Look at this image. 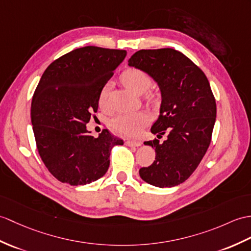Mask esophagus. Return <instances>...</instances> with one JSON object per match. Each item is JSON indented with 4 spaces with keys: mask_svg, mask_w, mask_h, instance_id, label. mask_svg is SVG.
I'll return each instance as SVG.
<instances>
[{
    "mask_svg": "<svg viewBox=\"0 0 251 251\" xmlns=\"http://www.w3.org/2000/svg\"><path fill=\"white\" fill-rule=\"evenodd\" d=\"M125 144L128 145V147H140L141 145V142L139 141H132V140H126L125 141Z\"/></svg>",
    "mask_w": 251,
    "mask_h": 251,
    "instance_id": "1",
    "label": "esophagus"
}]
</instances>
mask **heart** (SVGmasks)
<instances>
[{"mask_svg":"<svg viewBox=\"0 0 251 251\" xmlns=\"http://www.w3.org/2000/svg\"><path fill=\"white\" fill-rule=\"evenodd\" d=\"M122 82L136 94H143L152 85V78L142 69L130 68L122 74ZM109 92V84H104L99 93L98 102L99 106L104 108L107 106ZM150 115L147 112H135V113H121L110 121V127L126 137H137L142 131L143 127L149 124Z\"/></svg>","mask_w":251,"mask_h":251,"instance_id":"1","label":"heart"}]
</instances>
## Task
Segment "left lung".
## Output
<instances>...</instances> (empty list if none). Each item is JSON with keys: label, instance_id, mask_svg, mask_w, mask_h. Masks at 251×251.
Returning a JSON list of instances; mask_svg holds the SVG:
<instances>
[{"label": "left lung", "instance_id": "8db88e82", "mask_svg": "<svg viewBox=\"0 0 251 251\" xmlns=\"http://www.w3.org/2000/svg\"><path fill=\"white\" fill-rule=\"evenodd\" d=\"M128 65L148 73L161 91L160 114L151 128L159 143L155 160L139 170L145 182L156 187H173L185 182L199 166L211 144L216 120V100L206 75L182 52L171 48L139 50Z\"/></svg>", "mask_w": 251, "mask_h": 251}]
</instances>
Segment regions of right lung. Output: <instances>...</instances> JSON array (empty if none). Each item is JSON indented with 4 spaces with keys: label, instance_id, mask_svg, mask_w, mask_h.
Segmentation results:
<instances>
[{
    "label": "right lung",
    "instance_id": "obj_1",
    "mask_svg": "<svg viewBox=\"0 0 251 251\" xmlns=\"http://www.w3.org/2000/svg\"><path fill=\"white\" fill-rule=\"evenodd\" d=\"M126 54L95 46L78 48L52 62L40 78L31 122L40 158L60 182H95L108 171L111 149L124 144L108 129L94 138L86 124L97 112L99 93Z\"/></svg>",
    "mask_w": 251,
    "mask_h": 251
}]
</instances>
